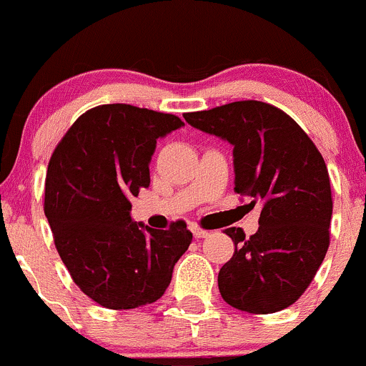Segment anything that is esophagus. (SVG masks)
Segmentation results:
<instances>
[{"label": "esophagus", "instance_id": "esophagus-1", "mask_svg": "<svg viewBox=\"0 0 366 366\" xmlns=\"http://www.w3.org/2000/svg\"><path fill=\"white\" fill-rule=\"evenodd\" d=\"M192 233H194L195 238H206L209 234L208 231L201 229V227H197V226H192Z\"/></svg>", "mask_w": 366, "mask_h": 366}]
</instances>
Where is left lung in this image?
I'll list each match as a JSON object with an SVG mask.
<instances>
[{"instance_id":"1","label":"left lung","mask_w":366,"mask_h":366,"mask_svg":"<svg viewBox=\"0 0 366 366\" xmlns=\"http://www.w3.org/2000/svg\"><path fill=\"white\" fill-rule=\"evenodd\" d=\"M183 117L233 146L234 192L249 199V209L262 206L254 234L226 229L234 254L219 272L220 295L256 315L292 306L329 247L332 199L324 158L290 115L262 101H234Z\"/></svg>"}]
</instances>
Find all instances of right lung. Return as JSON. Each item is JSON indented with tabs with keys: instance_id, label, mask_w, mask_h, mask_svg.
Listing matches in <instances>:
<instances>
[{
	"instance_id": "right-lung-1",
	"label": "right lung",
	"mask_w": 366,
	"mask_h": 366,
	"mask_svg": "<svg viewBox=\"0 0 366 366\" xmlns=\"http://www.w3.org/2000/svg\"><path fill=\"white\" fill-rule=\"evenodd\" d=\"M184 126L171 114L101 104L76 119L48 165L44 213L79 290L108 310L158 301L192 233L132 220V195L149 187L157 140Z\"/></svg>"
}]
</instances>
